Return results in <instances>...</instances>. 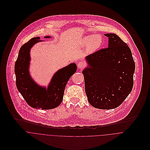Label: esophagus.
Returning <instances> with one entry per match:
<instances>
[{
    "mask_svg": "<svg viewBox=\"0 0 150 150\" xmlns=\"http://www.w3.org/2000/svg\"><path fill=\"white\" fill-rule=\"evenodd\" d=\"M77 66H78V67L79 69H82V68H83V67H84L86 66V64L84 62H83L80 61V62H79V63L77 64Z\"/></svg>",
    "mask_w": 150,
    "mask_h": 150,
    "instance_id": "34e87169",
    "label": "esophagus"
}]
</instances>
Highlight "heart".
<instances>
[{
  "mask_svg": "<svg viewBox=\"0 0 150 150\" xmlns=\"http://www.w3.org/2000/svg\"><path fill=\"white\" fill-rule=\"evenodd\" d=\"M102 38L99 35H89L84 38L83 43L88 45V51L90 52L98 50L102 44Z\"/></svg>",
  "mask_w": 150,
  "mask_h": 150,
  "instance_id": "obj_1",
  "label": "heart"
}]
</instances>
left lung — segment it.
<instances>
[{"instance_id": "left-lung-1", "label": "left lung", "mask_w": 150, "mask_h": 150, "mask_svg": "<svg viewBox=\"0 0 150 150\" xmlns=\"http://www.w3.org/2000/svg\"><path fill=\"white\" fill-rule=\"evenodd\" d=\"M108 46L86 57L89 67L82 73L89 103L93 107L110 110L118 107L132 90L135 64L128 44L114 33Z\"/></svg>"}]
</instances>
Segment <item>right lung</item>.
I'll return each instance as SVG.
<instances>
[{"mask_svg": "<svg viewBox=\"0 0 150 150\" xmlns=\"http://www.w3.org/2000/svg\"><path fill=\"white\" fill-rule=\"evenodd\" d=\"M44 38H49L50 36ZM39 39V37L32 38L21 47L15 64L16 86L30 107L48 110L58 107L61 103L67 83L76 71L77 66L71 64L58 71L53 76L47 89L37 85L31 79L28 68L30 49L33 44L40 42Z\"/></svg>", "mask_w": 150, "mask_h": 150, "instance_id": "add662e5", "label": "right lung"}]
</instances>
